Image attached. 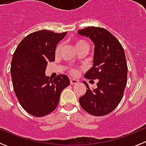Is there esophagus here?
<instances>
[{"instance_id": "1", "label": "esophagus", "mask_w": 146, "mask_h": 146, "mask_svg": "<svg viewBox=\"0 0 146 146\" xmlns=\"http://www.w3.org/2000/svg\"><path fill=\"white\" fill-rule=\"evenodd\" d=\"M78 82H79V81L76 80V79H72V78H71V79H70V84H71L72 85H73V84H77Z\"/></svg>"}]
</instances>
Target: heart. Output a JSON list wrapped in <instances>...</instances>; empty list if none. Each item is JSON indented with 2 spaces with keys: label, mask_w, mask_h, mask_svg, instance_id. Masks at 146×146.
I'll list each match as a JSON object with an SVG mask.
<instances>
[{
  "label": "heart",
  "mask_w": 146,
  "mask_h": 146,
  "mask_svg": "<svg viewBox=\"0 0 146 146\" xmlns=\"http://www.w3.org/2000/svg\"><path fill=\"white\" fill-rule=\"evenodd\" d=\"M74 45L76 46V49L77 50H79V49L81 48H88V43L85 41L84 40L82 39H76L74 40ZM61 47V45L60 44H58L56 48H55V52H59L60 49ZM70 72L72 74V75H76L79 72L78 70L76 68H74V67H70Z\"/></svg>",
  "instance_id": "obj_1"
}]
</instances>
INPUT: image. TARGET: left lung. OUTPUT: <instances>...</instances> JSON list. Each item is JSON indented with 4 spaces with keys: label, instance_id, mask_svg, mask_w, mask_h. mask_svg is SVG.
<instances>
[{
    "label": "left lung",
    "instance_id": "1",
    "mask_svg": "<svg viewBox=\"0 0 146 146\" xmlns=\"http://www.w3.org/2000/svg\"><path fill=\"white\" fill-rule=\"evenodd\" d=\"M94 42V66L85 78L98 79L97 88L90 89L79 98V103L86 112L95 116H103L117 107L124 95L127 82V60L119 41L106 29L89 27L78 31Z\"/></svg>",
    "mask_w": 146,
    "mask_h": 146
}]
</instances>
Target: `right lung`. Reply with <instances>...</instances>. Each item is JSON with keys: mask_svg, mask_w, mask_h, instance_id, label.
Here are the masks:
<instances>
[{"mask_svg": "<svg viewBox=\"0 0 146 146\" xmlns=\"http://www.w3.org/2000/svg\"><path fill=\"white\" fill-rule=\"evenodd\" d=\"M67 32L41 30L29 34L15 51L10 67L13 88L26 112L43 117L56 108L61 92L70 85L68 76H46L48 62L55 60L56 45Z\"/></svg>", "mask_w": 146, "mask_h": 146, "instance_id": "right-lung-1", "label": "right lung"}]
</instances>
